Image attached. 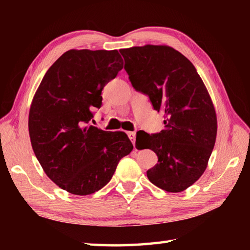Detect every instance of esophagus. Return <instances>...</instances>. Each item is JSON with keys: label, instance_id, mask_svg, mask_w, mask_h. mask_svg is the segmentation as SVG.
<instances>
[{"label": "esophagus", "instance_id": "esophagus-1", "mask_svg": "<svg viewBox=\"0 0 250 250\" xmlns=\"http://www.w3.org/2000/svg\"><path fill=\"white\" fill-rule=\"evenodd\" d=\"M127 134H128V137H129L130 141L132 142V144L134 145V143H135V132L134 131H128Z\"/></svg>", "mask_w": 250, "mask_h": 250}]
</instances>
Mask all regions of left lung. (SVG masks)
I'll return each mask as SVG.
<instances>
[{
    "mask_svg": "<svg viewBox=\"0 0 250 250\" xmlns=\"http://www.w3.org/2000/svg\"><path fill=\"white\" fill-rule=\"evenodd\" d=\"M133 88L149 97L165 113V129L140 141L156 153L158 162L147 171L154 186L167 192L185 191L206 171L217 135L213 102L193 63L168 46L146 44L121 49ZM140 132V131H139Z\"/></svg>",
    "mask_w": 250,
    "mask_h": 250,
    "instance_id": "obj_1",
    "label": "left lung"
}]
</instances>
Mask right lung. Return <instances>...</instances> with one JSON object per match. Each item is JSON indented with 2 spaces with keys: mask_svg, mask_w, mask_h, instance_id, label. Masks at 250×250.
<instances>
[{
  "mask_svg": "<svg viewBox=\"0 0 250 250\" xmlns=\"http://www.w3.org/2000/svg\"><path fill=\"white\" fill-rule=\"evenodd\" d=\"M117 50H70L51 65L29 111V134L44 173L62 190L89 195L108 184L132 143L89 125L102 89L123 69Z\"/></svg>",
  "mask_w": 250,
  "mask_h": 250,
  "instance_id": "obj_1",
  "label": "right lung"
}]
</instances>
